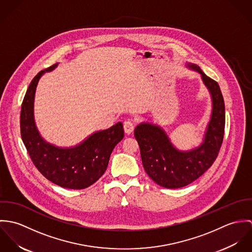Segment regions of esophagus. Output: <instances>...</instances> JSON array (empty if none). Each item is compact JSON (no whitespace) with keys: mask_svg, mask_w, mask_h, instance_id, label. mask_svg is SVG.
<instances>
[{"mask_svg":"<svg viewBox=\"0 0 252 252\" xmlns=\"http://www.w3.org/2000/svg\"><path fill=\"white\" fill-rule=\"evenodd\" d=\"M134 127H135V125H134V123H133L132 120H129V119H128V120H126V121L124 122V130H125V133L128 134V135H130V134L133 132Z\"/></svg>","mask_w":252,"mask_h":252,"instance_id":"obj_1","label":"esophagus"}]
</instances>
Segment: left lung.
<instances>
[{"mask_svg": "<svg viewBox=\"0 0 252 252\" xmlns=\"http://www.w3.org/2000/svg\"><path fill=\"white\" fill-rule=\"evenodd\" d=\"M188 67L201 73L213 100L212 116L202 144L190 151H180L162 128L151 123H141L134 131L146 174L165 188H180L199 179L216 161L224 137L225 106L218 83L197 65Z\"/></svg>", "mask_w": 252, "mask_h": 252, "instance_id": "1", "label": "left lung"}]
</instances>
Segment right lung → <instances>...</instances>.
I'll use <instances>...</instances> for the list:
<instances>
[{"label":"right lung","instance_id":"right-lung-1","mask_svg":"<svg viewBox=\"0 0 252 252\" xmlns=\"http://www.w3.org/2000/svg\"><path fill=\"white\" fill-rule=\"evenodd\" d=\"M56 66L38 72L27 89L20 113L21 138L31 160L44 178L64 188L84 189L106 172L111 151L124 137L123 124L118 122L107 130L96 132L71 148H60L46 143L35 124L34 98L40 76Z\"/></svg>","mask_w":252,"mask_h":252}]
</instances>
